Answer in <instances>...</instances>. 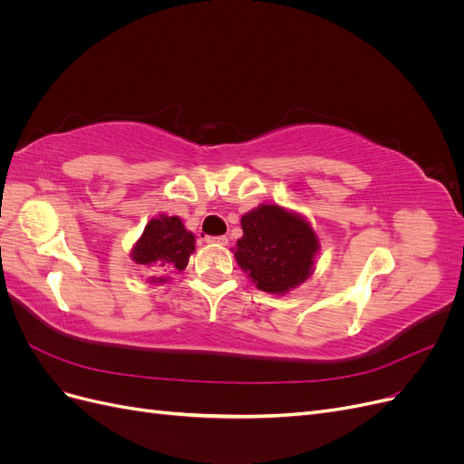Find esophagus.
Instances as JSON below:
<instances>
[{"label":"esophagus","mask_w":464,"mask_h":464,"mask_svg":"<svg viewBox=\"0 0 464 464\" xmlns=\"http://www.w3.org/2000/svg\"><path fill=\"white\" fill-rule=\"evenodd\" d=\"M208 244H218V246H227L228 244V237L227 236H210L207 237Z\"/></svg>","instance_id":"34e87169"}]
</instances>
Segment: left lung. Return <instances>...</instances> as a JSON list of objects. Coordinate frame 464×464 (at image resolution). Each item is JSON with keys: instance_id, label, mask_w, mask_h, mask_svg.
Returning a JSON list of instances; mask_svg holds the SVG:
<instances>
[{"instance_id": "obj_1", "label": "left lung", "mask_w": 464, "mask_h": 464, "mask_svg": "<svg viewBox=\"0 0 464 464\" xmlns=\"http://www.w3.org/2000/svg\"><path fill=\"white\" fill-rule=\"evenodd\" d=\"M236 261L259 290L283 294L312 275L317 236L302 217L278 205H261L242 217Z\"/></svg>"}]
</instances>
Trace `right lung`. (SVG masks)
<instances>
[{"instance_id": "1", "label": "right lung", "mask_w": 464, "mask_h": 464, "mask_svg": "<svg viewBox=\"0 0 464 464\" xmlns=\"http://www.w3.org/2000/svg\"><path fill=\"white\" fill-rule=\"evenodd\" d=\"M193 249L195 236L184 228L181 220L160 215L147 224L143 236L131 251V257L137 265L157 273L184 271Z\"/></svg>"}]
</instances>
